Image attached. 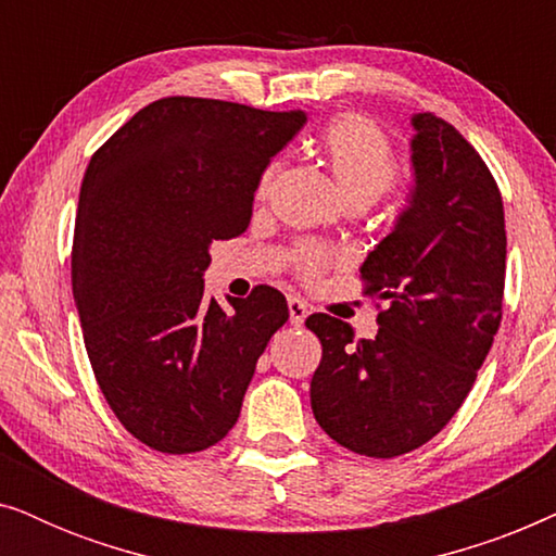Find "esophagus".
<instances>
[{"instance_id": "1", "label": "esophagus", "mask_w": 556, "mask_h": 556, "mask_svg": "<svg viewBox=\"0 0 556 556\" xmlns=\"http://www.w3.org/2000/svg\"><path fill=\"white\" fill-rule=\"evenodd\" d=\"M288 314H291L293 326H303V321H306V316H308V306L301 299L291 295V299H288Z\"/></svg>"}]
</instances>
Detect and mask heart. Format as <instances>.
Listing matches in <instances>:
<instances>
[{"label": "heart", "mask_w": 556, "mask_h": 556, "mask_svg": "<svg viewBox=\"0 0 556 556\" xmlns=\"http://www.w3.org/2000/svg\"><path fill=\"white\" fill-rule=\"evenodd\" d=\"M318 151L329 166L333 185L346 204H371L379 194L397 181V154L382 128L364 113H341L331 118L318 134ZM280 172L278 162H270L257 179V197L270 192ZM331 265V255L316 245H301L295 250V270L303 280H316Z\"/></svg>", "instance_id": "obj_1"}]
</instances>
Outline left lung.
I'll use <instances>...</instances> for the list:
<instances>
[{
    "mask_svg": "<svg viewBox=\"0 0 556 556\" xmlns=\"http://www.w3.org/2000/svg\"><path fill=\"white\" fill-rule=\"evenodd\" d=\"M415 187L394 230L362 265L384 299L375 339L314 314L316 422L346 451L394 458L438 435L473 387L504 314L506 223L498 185L458 128L413 118ZM379 308V303H377Z\"/></svg>",
    "mask_w": 556,
    "mask_h": 556,
    "instance_id": "1",
    "label": "left lung"
}]
</instances>
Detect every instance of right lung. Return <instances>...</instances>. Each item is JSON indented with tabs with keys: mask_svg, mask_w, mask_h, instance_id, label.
Wrapping results in <instances>:
<instances>
[{
	"mask_svg": "<svg viewBox=\"0 0 556 556\" xmlns=\"http://www.w3.org/2000/svg\"><path fill=\"white\" fill-rule=\"evenodd\" d=\"M303 111L169 96L143 105L90 156L73 235V295L96 382L151 451H207L238 422L257 356L288 321L255 286L232 311L204 301L215 240L253 217L261 172Z\"/></svg>",
	"mask_w": 556,
	"mask_h": 556,
	"instance_id": "add662e5",
	"label": "right lung"
}]
</instances>
